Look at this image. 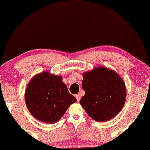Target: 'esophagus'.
Returning a JSON list of instances; mask_svg holds the SVG:
<instances>
[{
    "label": "esophagus",
    "instance_id": "34e87169",
    "mask_svg": "<svg viewBox=\"0 0 150 150\" xmlns=\"http://www.w3.org/2000/svg\"><path fill=\"white\" fill-rule=\"evenodd\" d=\"M76 98L77 102L80 101V100H81V96H80L79 94H77V95H76Z\"/></svg>",
    "mask_w": 150,
    "mask_h": 150
}]
</instances>
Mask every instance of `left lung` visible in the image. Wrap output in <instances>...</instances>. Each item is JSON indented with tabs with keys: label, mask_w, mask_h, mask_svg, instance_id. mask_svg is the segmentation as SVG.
<instances>
[{
	"label": "left lung",
	"mask_w": 150,
	"mask_h": 150,
	"mask_svg": "<svg viewBox=\"0 0 150 150\" xmlns=\"http://www.w3.org/2000/svg\"><path fill=\"white\" fill-rule=\"evenodd\" d=\"M82 85L85 93L80 104L94 120L106 122L122 109L126 98V85L115 71L95 67L83 74Z\"/></svg>",
	"instance_id": "1"
}]
</instances>
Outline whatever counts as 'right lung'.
Returning <instances> with one entry per match:
<instances>
[{
  "instance_id": "right-lung-1",
  "label": "right lung",
  "mask_w": 150,
  "mask_h": 150,
  "mask_svg": "<svg viewBox=\"0 0 150 150\" xmlns=\"http://www.w3.org/2000/svg\"><path fill=\"white\" fill-rule=\"evenodd\" d=\"M25 102L30 114L37 120L54 124L76 99L69 93L61 76L43 71L35 76L28 84Z\"/></svg>"
}]
</instances>
